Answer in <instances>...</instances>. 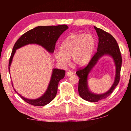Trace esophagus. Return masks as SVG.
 Wrapping results in <instances>:
<instances>
[{
    "label": "esophagus",
    "mask_w": 131,
    "mask_h": 131,
    "mask_svg": "<svg viewBox=\"0 0 131 131\" xmlns=\"http://www.w3.org/2000/svg\"><path fill=\"white\" fill-rule=\"evenodd\" d=\"M73 74V72L71 70H68V72H66V75L67 76H71Z\"/></svg>",
    "instance_id": "obj_1"
}]
</instances>
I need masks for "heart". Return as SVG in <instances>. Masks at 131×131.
I'll list each match as a JSON object with an SVG mask.
<instances>
[{"instance_id": "1", "label": "heart", "mask_w": 131, "mask_h": 131, "mask_svg": "<svg viewBox=\"0 0 131 131\" xmlns=\"http://www.w3.org/2000/svg\"><path fill=\"white\" fill-rule=\"evenodd\" d=\"M95 46V40L90 34L70 35L60 46L61 51H55L54 57L59 64L66 66L69 62L76 66L86 65L92 57Z\"/></svg>"}]
</instances>
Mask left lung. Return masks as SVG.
<instances>
[{"label":"left lung","instance_id":"1","mask_svg":"<svg viewBox=\"0 0 131 131\" xmlns=\"http://www.w3.org/2000/svg\"><path fill=\"white\" fill-rule=\"evenodd\" d=\"M94 28L96 30L99 37L97 51L87 66L83 69H80L76 73L80 78L78 87L80 96L84 100L91 102H96L102 99H105L112 94L119 83L122 63L120 50L116 39L112 35L101 29L97 28L96 26H94ZM105 55L110 56L114 59L116 66L115 81L112 87L107 92L101 94H95L91 92L88 87V74L99 59Z\"/></svg>","mask_w":131,"mask_h":131}]
</instances>
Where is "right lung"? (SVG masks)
<instances>
[{
    "instance_id": "obj_1",
    "label": "right lung",
    "mask_w": 131,
    "mask_h": 131,
    "mask_svg": "<svg viewBox=\"0 0 131 131\" xmlns=\"http://www.w3.org/2000/svg\"><path fill=\"white\" fill-rule=\"evenodd\" d=\"M68 29V26L66 25L46 26H39L28 31L22 35L15 43L13 48L8 64V70L10 73L11 64L17 50L28 44H37L43 47L50 54H52L54 51L55 43L57 40ZM65 74V71L64 70L58 69L56 68L53 69L47 90L43 95L37 99L26 98L18 94L14 88V90L21 98L28 103L36 106H45L51 102L56 96L58 83L61 80L63 79ZM12 85L13 87V82Z\"/></svg>"
}]
</instances>
